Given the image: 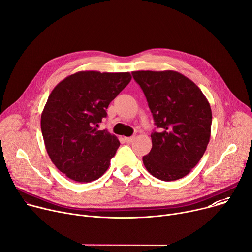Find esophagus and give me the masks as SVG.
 <instances>
[{
	"label": "esophagus",
	"mask_w": 252,
	"mask_h": 252,
	"mask_svg": "<svg viewBox=\"0 0 252 252\" xmlns=\"http://www.w3.org/2000/svg\"><path fill=\"white\" fill-rule=\"evenodd\" d=\"M134 139H135V137H134V136L125 137V141H126V142H128V143H131V142H133V141H134Z\"/></svg>",
	"instance_id": "34e87169"
}]
</instances>
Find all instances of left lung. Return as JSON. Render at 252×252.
<instances>
[{
	"instance_id": "obj_1",
	"label": "left lung",
	"mask_w": 252,
	"mask_h": 252,
	"mask_svg": "<svg viewBox=\"0 0 252 252\" xmlns=\"http://www.w3.org/2000/svg\"><path fill=\"white\" fill-rule=\"evenodd\" d=\"M141 87L158 131L143 163L158 180L186 177L197 165L211 136L212 111L200 88L175 70L132 71Z\"/></svg>"
}]
</instances>
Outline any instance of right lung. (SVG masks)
Here are the masks:
<instances>
[{"label":"right lung","instance_id":"add662e5","mask_svg":"<svg viewBox=\"0 0 252 252\" xmlns=\"http://www.w3.org/2000/svg\"><path fill=\"white\" fill-rule=\"evenodd\" d=\"M130 81L129 72L79 71L50 93L41 114L43 140L51 161L68 179L90 183L109 168L120 142L98 127Z\"/></svg>","mask_w":252,"mask_h":252}]
</instances>
